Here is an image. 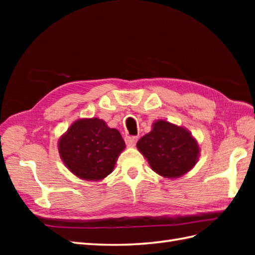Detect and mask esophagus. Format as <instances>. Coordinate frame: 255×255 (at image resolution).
I'll use <instances>...</instances> for the list:
<instances>
[{
	"mask_svg": "<svg viewBox=\"0 0 255 255\" xmlns=\"http://www.w3.org/2000/svg\"><path fill=\"white\" fill-rule=\"evenodd\" d=\"M125 141H126L127 147L132 148V147H134V145H136V143L138 141V138L137 137H126Z\"/></svg>",
	"mask_w": 255,
	"mask_h": 255,
	"instance_id": "34e87169",
	"label": "esophagus"
}]
</instances>
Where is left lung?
Segmentation results:
<instances>
[{"label":"left lung","mask_w":255,"mask_h":255,"mask_svg":"<svg viewBox=\"0 0 255 255\" xmlns=\"http://www.w3.org/2000/svg\"><path fill=\"white\" fill-rule=\"evenodd\" d=\"M151 169L164 178H178L196 165L200 155L198 141L188 129L158 119L151 131L137 143Z\"/></svg>","instance_id":"1"}]
</instances>
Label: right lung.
<instances>
[{
  "label": "right lung",
  "instance_id": "1",
  "mask_svg": "<svg viewBox=\"0 0 255 255\" xmlns=\"http://www.w3.org/2000/svg\"><path fill=\"white\" fill-rule=\"evenodd\" d=\"M126 148L122 134L97 117L80 118L58 141L67 169L80 180L100 182L110 175Z\"/></svg>",
  "mask_w": 255,
  "mask_h": 255
}]
</instances>
